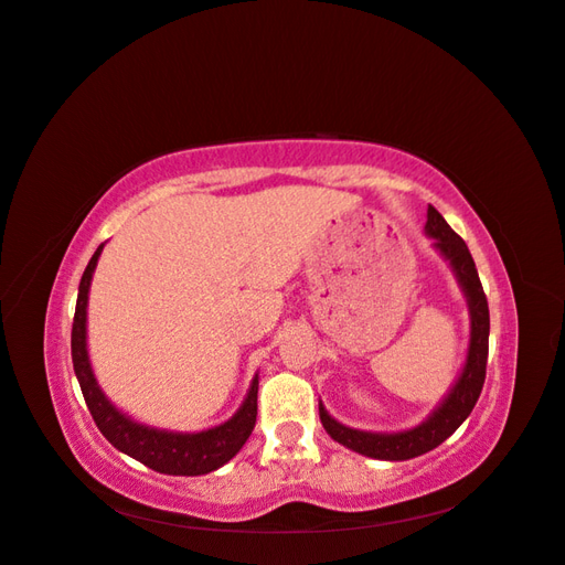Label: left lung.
<instances>
[{
	"label": "left lung",
	"mask_w": 565,
	"mask_h": 565,
	"mask_svg": "<svg viewBox=\"0 0 565 565\" xmlns=\"http://www.w3.org/2000/svg\"><path fill=\"white\" fill-rule=\"evenodd\" d=\"M427 234L434 238V246L439 248L441 256L451 263L456 278L463 287L468 299L470 312V347L468 359L463 365V373L458 375L451 393L444 397V402L436 407L427 422L419 427L397 431V434H377V431H359L351 427H343L319 402V419L324 424L327 434L333 441L353 448L355 454H363L367 458L377 460H409L422 454L431 451L439 444H444L451 436L466 417L473 412L476 402L480 397L482 383H486V365H488V337H490V312L488 299L482 292V285L478 278L476 263L466 241L460 238L446 218L429 204L427 210Z\"/></svg>",
	"instance_id": "8db88e82"
}]
</instances>
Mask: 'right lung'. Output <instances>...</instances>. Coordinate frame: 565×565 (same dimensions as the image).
<instances>
[{
	"instance_id": "obj_1",
	"label": "right lung",
	"mask_w": 565,
	"mask_h": 565,
	"mask_svg": "<svg viewBox=\"0 0 565 565\" xmlns=\"http://www.w3.org/2000/svg\"><path fill=\"white\" fill-rule=\"evenodd\" d=\"M105 244H102L95 256L89 258L87 268L83 273L77 290V305H75V319H73V367L77 375L79 390H83L87 409L92 419L105 434V439L119 448L121 454L141 460L143 466L158 470L166 476H204L212 470L228 463L246 444L253 427H256L258 414V375L253 377L248 395L244 405L238 407L232 419L218 424L214 429L198 431V434H182V431H166L153 429L146 424H138L126 417L102 393L95 373H92L89 355H87V295L92 273L97 268V258Z\"/></svg>"
}]
</instances>
